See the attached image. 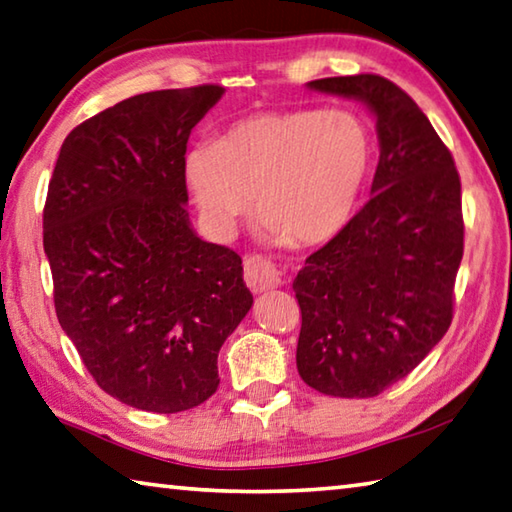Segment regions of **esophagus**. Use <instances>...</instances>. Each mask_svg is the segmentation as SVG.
<instances>
[{
  "label": "esophagus",
  "instance_id": "esophagus-1",
  "mask_svg": "<svg viewBox=\"0 0 512 512\" xmlns=\"http://www.w3.org/2000/svg\"><path fill=\"white\" fill-rule=\"evenodd\" d=\"M244 277L253 293L273 291V288L282 284L280 271H277L275 264L268 262L266 257H248L244 264Z\"/></svg>",
  "mask_w": 512,
  "mask_h": 512
}]
</instances>
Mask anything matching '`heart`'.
I'll use <instances>...</instances> for the list:
<instances>
[{"instance_id":"obj_1","label":"heart","mask_w":512,"mask_h":512,"mask_svg":"<svg viewBox=\"0 0 512 512\" xmlns=\"http://www.w3.org/2000/svg\"><path fill=\"white\" fill-rule=\"evenodd\" d=\"M374 156V136L358 114L306 107L235 120L215 143L188 147L181 170L217 237L235 232L257 194L268 241L315 246L347 228Z\"/></svg>"}]
</instances>
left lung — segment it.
Here are the masks:
<instances>
[{"mask_svg":"<svg viewBox=\"0 0 512 512\" xmlns=\"http://www.w3.org/2000/svg\"><path fill=\"white\" fill-rule=\"evenodd\" d=\"M306 87L362 102L376 118L380 159L365 208L293 282L297 371L327 396L371 398L410 374L450 327L461 181L430 120L394 82L360 73Z\"/></svg>","mask_w":512,"mask_h":512,"instance_id":"8db88e82","label":"left lung"}]
</instances>
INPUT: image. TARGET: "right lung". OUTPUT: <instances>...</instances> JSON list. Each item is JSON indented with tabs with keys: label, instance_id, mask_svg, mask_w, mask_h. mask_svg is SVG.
<instances>
[{
	"label": "right lung",
	"instance_id": "add662e5",
	"mask_svg": "<svg viewBox=\"0 0 512 512\" xmlns=\"http://www.w3.org/2000/svg\"><path fill=\"white\" fill-rule=\"evenodd\" d=\"M224 87L138 94L64 138L44 206L60 327L100 389L174 414L217 392V356L253 306L241 257L188 215L181 161Z\"/></svg>",
	"mask_w": 512,
	"mask_h": 512
}]
</instances>
